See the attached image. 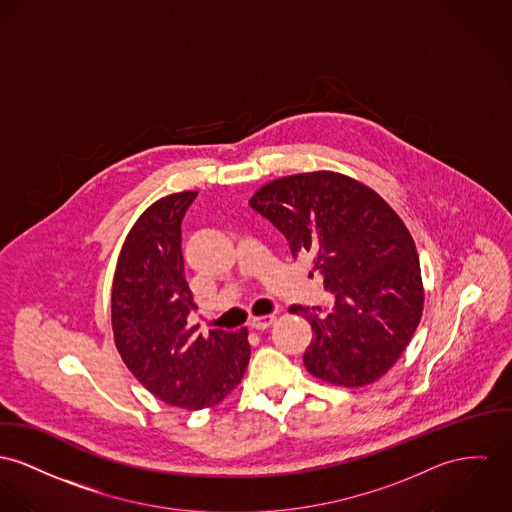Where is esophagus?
<instances>
[{"instance_id":"esophagus-1","label":"esophagus","mask_w":512,"mask_h":512,"mask_svg":"<svg viewBox=\"0 0 512 512\" xmlns=\"http://www.w3.org/2000/svg\"><path fill=\"white\" fill-rule=\"evenodd\" d=\"M273 321H275V315L253 317V319L249 321V327H251V329H257V331H265V329H269V327L273 325Z\"/></svg>"}]
</instances>
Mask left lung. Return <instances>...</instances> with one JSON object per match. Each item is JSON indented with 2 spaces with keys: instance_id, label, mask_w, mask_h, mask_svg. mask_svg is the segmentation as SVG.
Returning <instances> with one entry per match:
<instances>
[{
  "instance_id": "left-lung-1",
  "label": "left lung",
  "mask_w": 512,
  "mask_h": 512,
  "mask_svg": "<svg viewBox=\"0 0 512 512\" xmlns=\"http://www.w3.org/2000/svg\"><path fill=\"white\" fill-rule=\"evenodd\" d=\"M249 206L286 237L292 257L310 255L333 308L290 306L314 329L304 364L315 378L358 388L384 376L423 314L415 241L392 206L333 171L280 177Z\"/></svg>"
}]
</instances>
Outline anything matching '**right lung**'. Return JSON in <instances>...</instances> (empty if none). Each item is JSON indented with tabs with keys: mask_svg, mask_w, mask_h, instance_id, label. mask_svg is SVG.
<instances>
[{
	"mask_svg": "<svg viewBox=\"0 0 512 512\" xmlns=\"http://www.w3.org/2000/svg\"><path fill=\"white\" fill-rule=\"evenodd\" d=\"M197 191L159 198L132 226L113 280V333L134 378L161 401L204 409L241 382L251 347L247 329H214L208 337L189 325L197 310L185 278L181 222Z\"/></svg>",
	"mask_w": 512,
	"mask_h": 512,
	"instance_id": "1",
	"label": "right lung"
}]
</instances>
